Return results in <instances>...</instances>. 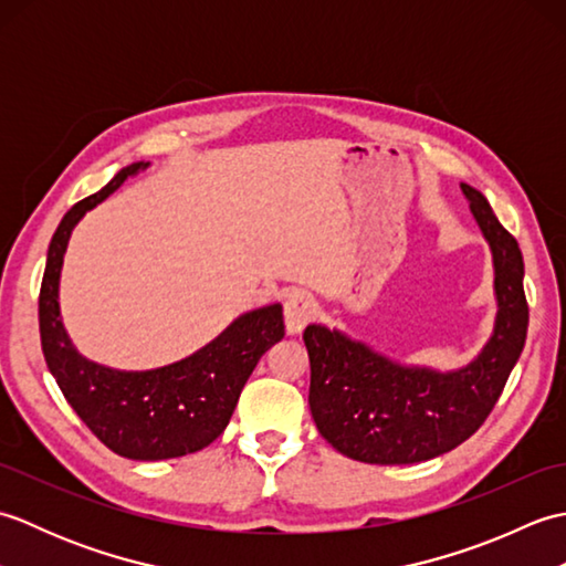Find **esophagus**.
<instances>
[{
  "mask_svg": "<svg viewBox=\"0 0 566 566\" xmlns=\"http://www.w3.org/2000/svg\"><path fill=\"white\" fill-rule=\"evenodd\" d=\"M316 316V298L304 290H294L284 302V326L286 333H302L306 323Z\"/></svg>",
  "mask_w": 566,
  "mask_h": 566,
  "instance_id": "1",
  "label": "esophagus"
}]
</instances>
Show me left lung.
Returning <instances> with one entry per match:
<instances>
[{
    "label": "left lung",
    "mask_w": 566,
    "mask_h": 566,
    "mask_svg": "<svg viewBox=\"0 0 566 566\" xmlns=\"http://www.w3.org/2000/svg\"><path fill=\"white\" fill-rule=\"evenodd\" d=\"M496 270L499 316L491 340L457 371L406 367L340 331L308 326V406L335 450L367 464H413L444 454L484 426L518 363L527 333L523 258L482 191L462 185Z\"/></svg>",
    "instance_id": "obj_1"
}]
</instances>
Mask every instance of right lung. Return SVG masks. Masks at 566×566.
Returning <instances> with one entry per match:
<instances>
[{"mask_svg": "<svg viewBox=\"0 0 566 566\" xmlns=\"http://www.w3.org/2000/svg\"><path fill=\"white\" fill-rule=\"evenodd\" d=\"M148 163L116 172L97 195L77 201L53 233L39 294L45 365L82 423L112 452L128 460H170L203 450L226 430L238 396L260 357L284 338L282 306L235 318L219 338L175 365L122 371L82 357L60 321L57 280L72 228Z\"/></svg>", "mask_w": 566, "mask_h": 566, "instance_id": "right-lung-1", "label": "right lung"}]
</instances>
